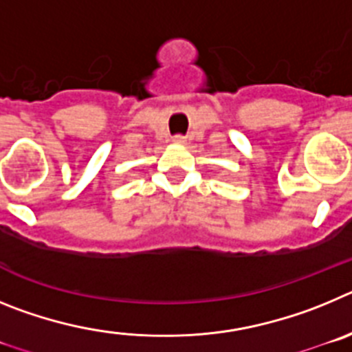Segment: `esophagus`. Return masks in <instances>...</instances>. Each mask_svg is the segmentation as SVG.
Instances as JSON below:
<instances>
[{
	"label": "esophagus",
	"instance_id": "esophagus-1",
	"mask_svg": "<svg viewBox=\"0 0 352 352\" xmlns=\"http://www.w3.org/2000/svg\"><path fill=\"white\" fill-rule=\"evenodd\" d=\"M174 144H186V139L183 138V135H176V138L173 139Z\"/></svg>",
	"mask_w": 352,
	"mask_h": 352
}]
</instances>
